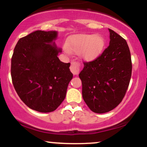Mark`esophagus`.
Returning <instances> with one entry per match:
<instances>
[{"instance_id": "obj_1", "label": "esophagus", "mask_w": 147, "mask_h": 147, "mask_svg": "<svg viewBox=\"0 0 147 147\" xmlns=\"http://www.w3.org/2000/svg\"><path fill=\"white\" fill-rule=\"evenodd\" d=\"M81 68V65L80 63L78 62L75 61H72L71 62V65H70V71L72 72L74 75H77L79 73Z\"/></svg>"}]
</instances>
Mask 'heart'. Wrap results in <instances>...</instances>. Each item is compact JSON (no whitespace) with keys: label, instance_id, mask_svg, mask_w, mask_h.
I'll use <instances>...</instances> for the list:
<instances>
[{"label":"heart","instance_id":"heart-1","mask_svg":"<svg viewBox=\"0 0 147 147\" xmlns=\"http://www.w3.org/2000/svg\"><path fill=\"white\" fill-rule=\"evenodd\" d=\"M105 46V40L101 35L79 34L69 37L64 50L67 53H79L86 61L95 59L101 55Z\"/></svg>","mask_w":147,"mask_h":147}]
</instances>
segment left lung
<instances>
[{"instance_id":"1","label":"left lung","mask_w":147,"mask_h":147,"mask_svg":"<svg viewBox=\"0 0 147 147\" xmlns=\"http://www.w3.org/2000/svg\"><path fill=\"white\" fill-rule=\"evenodd\" d=\"M110 43L95 60L84 62L79 73L82 97L92 112L104 113L120 104L132 72L131 52L126 40L109 29Z\"/></svg>"}]
</instances>
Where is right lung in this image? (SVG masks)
Listing matches in <instances>:
<instances>
[{
  "mask_svg": "<svg viewBox=\"0 0 147 147\" xmlns=\"http://www.w3.org/2000/svg\"><path fill=\"white\" fill-rule=\"evenodd\" d=\"M56 31L37 30L21 38L14 50L11 76L18 95L41 113L55 111L64 100L73 75L70 63L58 58Z\"/></svg>",
  "mask_w": 147,
  "mask_h": 147,
  "instance_id": "obj_1",
  "label": "right lung"
}]
</instances>
